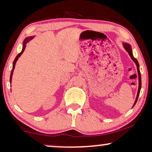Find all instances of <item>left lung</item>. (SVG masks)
Here are the masks:
<instances>
[{
	"label": "left lung",
	"instance_id": "8db88e82",
	"mask_svg": "<svg viewBox=\"0 0 152 152\" xmlns=\"http://www.w3.org/2000/svg\"><path fill=\"white\" fill-rule=\"evenodd\" d=\"M123 47H124L125 50H126L127 53H128V54L129 55V56H130L131 59L134 61V62H135L136 67H137V72H138V92H137V95H136V100L134 102V105H133V107H134L135 105L136 102H137L138 96H139V94H140V88H141V76H140V69H139V64H138V60H136V59L133 56L132 50L131 45L128 43L123 42Z\"/></svg>",
	"mask_w": 152,
	"mask_h": 152
}]
</instances>
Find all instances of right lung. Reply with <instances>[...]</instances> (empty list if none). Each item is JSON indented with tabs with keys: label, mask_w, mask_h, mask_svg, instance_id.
Returning a JSON list of instances; mask_svg holds the SVG:
<instances>
[{
	"label": "right lung",
	"mask_w": 152,
	"mask_h": 152,
	"mask_svg": "<svg viewBox=\"0 0 152 152\" xmlns=\"http://www.w3.org/2000/svg\"><path fill=\"white\" fill-rule=\"evenodd\" d=\"M35 36H30V37H27L25 39V40L23 41V49H22V51L18 55V56L16 57V58H15V60L14 61V62H13V67H12V72H11V75H10V82H12V75H13V72H14V70L15 69V66H16V63L17 60H18V58L20 57V56L22 54H23V53L24 52V50L25 49V47H26V45H27V43H28V42L30 40H31V39L34 38Z\"/></svg>",
	"instance_id": "obj_1"
}]
</instances>
